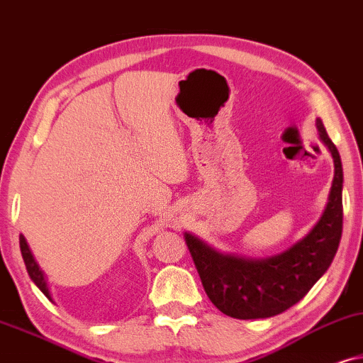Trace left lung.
Instances as JSON below:
<instances>
[{
  "label": "left lung",
  "instance_id": "8db88e82",
  "mask_svg": "<svg viewBox=\"0 0 363 363\" xmlns=\"http://www.w3.org/2000/svg\"><path fill=\"white\" fill-rule=\"evenodd\" d=\"M317 128L320 139L332 152L335 174L320 220L301 242L275 257L252 260L222 255L194 235L186 234V244L207 297L225 315L252 320L286 312L307 296L335 257L344 220V172L340 154L320 119H317Z\"/></svg>",
  "mask_w": 363,
  "mask_h": 363
}]
</instances>
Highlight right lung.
<instances>
[{"mask_svg":"<svg viewBox=\"0 0 363 363\" xmlns=\"http://www.w3.org/2000/svg\"><path fill=\"white\" fill-rule=\"evenodd\" d=\"M19 247H21V255H23L24 265H26V270H28V274H30L31 280L36 284L38 287H40V291L51 301V294H50V289H48L45 274H43L40 265L36 264L35 257H33V254H31L30 247H28V242H26V239H24V235H19Z\"/></svg>","mask_w":363,"mask_h":363,"instance_id":"obj_1","label":"right lung"}]
</instances>
